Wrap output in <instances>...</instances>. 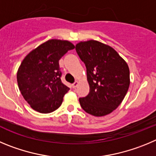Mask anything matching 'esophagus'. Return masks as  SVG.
Returning a JSON list of instances; mask_svg holds the SVG:
<instances>
[{"label":"esophagus","instance_id":"obj_1","mask_svg":"<svg viewBox=\"0 0 156 156\" xmlns=\"http://www.w3.org/2000/svg\"><path fill=\"white\" fill-rule=\"evenodd\" d=\"M78 81H75V82H74V83L72 84V87H73V88H75L77 86H78Z\"/></svg>","mask_w":156,"mask_h":156}]
</instances>
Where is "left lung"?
Returning a JSON list of instances; mask_svg holds the SVG:
<instances>
[{"label": "left lung", "instance_id": "left-lung-1", "mask_svg": "<svg viewBox=\"0 0 156 156\" xmlns=\"http://www.w3.org/2000/svg\"><path fill=\"white\" fill-rule=\"evenodd\" d=\"M85 64L89 93L79 98L81 108L86 113L102 116L118 107L130 85V71L125 61L117 52L106 44L89 40L75 47Z\"/></svg>", "mask_w": 156, "mask_h": 156}]
</instances>
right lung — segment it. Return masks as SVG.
<instances>
[{
  "label": "right lung",
  "instance_id": "1",
  "mask_svg": "<svg viewBox=\"0 0 156 156\" xmlns=\"http://www.w3.org/2000/svg\"><path fill=\"white\" fill-rule=\"evenodd\" d=\"M74 48L66 40H50L31 51L22 61L17 81L24 99L36 111L49 113L61 106L70 88L61 81L59 61Z\"/></svg>",
  "mask_w": 156,
  "mask_h": 156
}]
</instances>
